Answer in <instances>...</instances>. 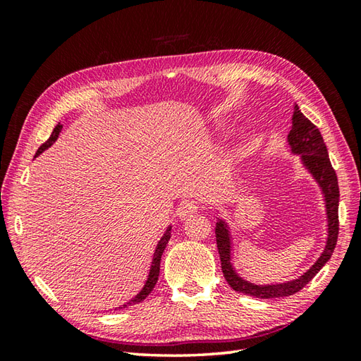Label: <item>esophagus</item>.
I'll return each instance as SVG.
<instances>
[{"label":"esophagus","mask_w":361,"mask_h":361,"mask_svg":"<svg viewBox=\"0 0 361 361\" xmlns=\"http://www.w3.org/2000/svg\"><path fill=\"white\" fill-rule=\"evenodd\" d=\"M197 211H198V203L195 200H185L180 204V208L176 212H178V217L181 220H185L190 216H194Z\"/></svg>","instance_id":"obj_1"}]
</instances>
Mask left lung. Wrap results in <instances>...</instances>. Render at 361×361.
<instances>
[{
    "mask_svg": "<svg viewBox=\"0 0 361 361\" xmlns=\"http://www.w3.org/2000/svg\"><path fill=\"white\" fill-rule=\"evenodd\" d=\"M293 126H291L287 141L290 150L293 155H299L302 166L307 169V172L315 178L321 189V194L324 197L326 204V216H327V239L326 247L321 252L317 262L313 264L307 271L302 273L299 278L279 282V283H265V286H257L250 281H245L239 273L235 271L233 265V237L229 231V225L224 219L217 220L216 224V237H217V248L221 262V271L229 287L235 290L237 293L250 295L259 299H271V298H283L298 293L299 290L304 288L307 283L315 278L317 273L323 268L327 260L331 259L335 250L336 239H338V203H340V189L336 173L329 159L327 147L324 144L323 136L315 124L304 116L295 106L293 111Z\"/></svg>",
    "mask_w": 361,
    "mask_h": 361,
    "instance_id": "obj_1",
    "label": "left lung"
}]
</instances>
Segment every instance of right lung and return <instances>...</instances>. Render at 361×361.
<instances>
[{
    "label": "right lung",
    "mask_w": 361,
    "mask_h": 361,
    "mask_svg": "<svg viewBox=\"0 0 361 361\" xmlns=\"http://www.w3.org/2000/svg\"><path fill=\"white\" fill-rule=\"evenodd\" d=\"M62 127H63V126H60V122H59V124L56 126V128L52 130V133H51V136H49V140L46 141L44 144H42V145H40V149L37 150L35 157L40 155V153H43L46 149H49L51 145H52L54 142H56V140H57V137H59V133L62 132ZM35 157H34V158H35ZM171 229H172V226H169V228L166 229V233L163 234V237H161L159 242H158V245H157L155 252H153V259H152V264H150V270H149L147 281L144 282V287L141 288L140 293H137L135 298L130 299L128 302L122 304L121 307H116V309H126V307H128V305H135V304H137V302L144 301V299L150 295V291L153 290V287H155V283H157V281H158V276H159V264H161V256H163V252H164L166 245H167L169 239H171ZM116 309H114V310H116Z\"/></svg>",
    "instance_id": "right-lung-1"
}]
</instances>
